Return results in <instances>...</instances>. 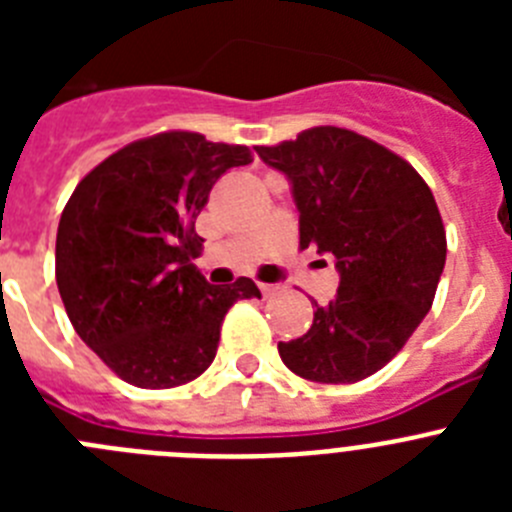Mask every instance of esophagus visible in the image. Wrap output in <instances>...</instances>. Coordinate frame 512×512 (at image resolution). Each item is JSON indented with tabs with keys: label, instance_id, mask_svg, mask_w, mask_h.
Segmentation results:
<instances>
[{
	"label": "esophagus",
	"instance_id": "34e87169",
	"mask_svg": "<svg viewBox=\"0 0 512 512\" xmlns=\"http://www.w3.org/2000/svg\"><path fill=\"white\" fill-rule=\"evenodd\" d=\"M279 292V287H274V284H261V295L264 297H274Z\"/></svg>",
	"mask_w": 512,
	"mask_h": 512
}]
</instances>
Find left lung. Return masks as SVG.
<instances>
[{"mask_svg":"<svg viewBox=\"0 0 512 512\" xmlns=\"http://www.w3.org/2000/svg\"><path fill=\"white\" fill-rule=\"evenodd\" d=\"M287 176L300 212V246L336 259V297L315 305L302 338L279 343L287 369L320 384L379 372L428 315L446 264V230L418 171L374 140L312 128L256 146Z\"/></svg>","mask_w":512,"mask_h":512,"instance_id":"8db88e82","label":"left lung"}]
</instances>
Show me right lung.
<instances>
[{
	"mask_svg": "<svg viewBox=\"0 0 512 512\" xmlns=\"http://www.w3.org/2000/svg\"><path fill=\"white\" fill-rule=\"evenodd\" d=\"M253 158L200 133H161L89 171L63 207L56 282L79 338L125 382L169 390L212 364L233 302L251 279L215 287L194 259V220L212 184Z\"/></svg>",
	"mask_w": 512,
	"mask_h": 512,
	"instance_id": "1",
	"label": "right lung"
}]
</instances>
